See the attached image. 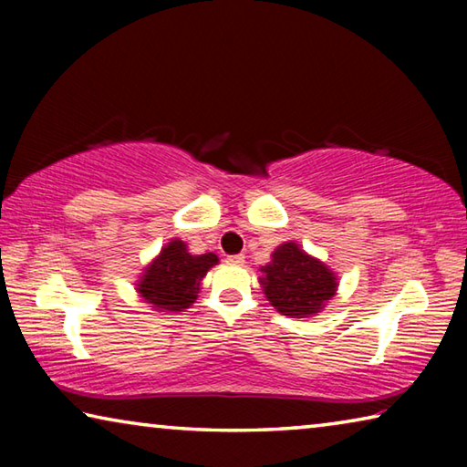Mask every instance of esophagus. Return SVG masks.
I'll list each match as a JSON object with an SVG mask.
<instances>
[{"instance_id":"obj_1","label":"esophagus","mask_w":467,"mask_h":467,"mask_svg":"<svg viewBox=\"0 0 467 467\" xmlns=\"http://www.w3.org/2000/svg\"><path fill=\"white\" fill-rule=\"evenodd\" d=\"M226 262L231 265H243L244 264V255H228Z\"/></svg>"}]
</instances>
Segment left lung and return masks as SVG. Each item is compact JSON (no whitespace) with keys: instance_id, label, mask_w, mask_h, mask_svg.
Segmentation results:
<instances>
[{"instance_id":"1","label":"left lung","mask_w":467,"mask_h":467,"mask_svg":"<svg viewBox=\"0 0 467 467\" xmlns=\"http://www.w3.org/2000/svg\"><path fill=\"white\" fill-rule=\"evenodd\" d=\"M259 272L265 298L288 317H313L337 290V275L295 241L282 243L272 253V262Z\"/></svg>"}]
</instances>
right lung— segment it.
<instances>
[{
  "instance_id": "1",
  "label": "right lung",
  "mask_w": 467,
  "mask_h": 467,
  "mask_svg": "<svg viewBox=\"0 0 467 467\" xmlns=\"http://www.w3.org/2000/svg\"><path fill=\"white\" fill-rule=\"evenodd\" d=\"M218 264L214 253L192 255L181 239H172L144 267L138 295L156 311H183L195 303L203 275Z\"/></svg>"
}]
</instances>
